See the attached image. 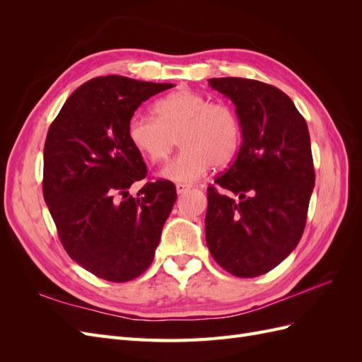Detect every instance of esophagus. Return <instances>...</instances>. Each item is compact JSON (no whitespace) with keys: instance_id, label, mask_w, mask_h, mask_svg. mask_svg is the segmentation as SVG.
I'll list each match as a JSON object with an SVG mask.
<instances>
[{"instance_id":"esophagus-1","label":"esophagus","mask_w":362,"mask_h":362,"mask_svg":"<svg viewBox=\"0 0 362 362\" xmlns=\"http://www.w3.org/2000/svg\"><path fill=\"white\" fill-rule=\"evenodd\" d=\"M192 189V185H189V184H177V192H178V194H182V193H185V192H189Z\"/></svg>"}]
</instances>
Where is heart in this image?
I'll list each match as a JSON object with an SVG mask.
<instances>
[{
  "mask_svg": "<svg viewBox=\"0 0 362 362\" xmlns=\"http://www.w3.org/2000/svg\"><path fill=\"white\" fill-rule=\"evenodd\" d=\"M156 117L133 115L127 137L151 163L164 161L177 138L182 148L161 175L166 180L189 184L214 166H223L235 156L242 140V125L226 103H208L199 92L181 89L161 98L154 105Z\"/></svg>",
  "mask_w": 362,
  "mask_h": 362,
  "instance_id": "1",
  "label": "heart"
}]
</instances>
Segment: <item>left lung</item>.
Returning a JSON list of instances; mask_svg holds the SVG:
<instances>
[{
    "mask_svg": "<svg viewBox=\"0 0 362 362\" xmlns=\"http://www.w3.org/2000/svg\"><path fill=\"white\" fill-rule=\"evenodd\" d=\"M235 105L242 146L206 190L205 238L221 267L238 278L275 269L298 246L315 182L308 127L290 98L257 80L211 78Z\"/></svg>",
    "mask_w": 362,
    "mask_h": 362,
    "instance_id": "8db88e82",
    "label": "left lung"
}]
</instances>
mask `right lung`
<instances>
[{"label": "right lung", "mask_w": 362, "mask_h": 362, "mask_svg": "<svg viewBox=\"0 0 362 362\" xmlns=\"http://www.w3.org/2000/svg\"><path fill=\"white\" fill-rule=\"evenodd\" d=\"M175 84L98 76L80 86L48 129L43 198L68 255L95 276L127 282L156 255L177 201L175 184L146 182V164L127 137L139 105Z\"/></svg>", "instance_id": "obj_1"}]
</instances>
